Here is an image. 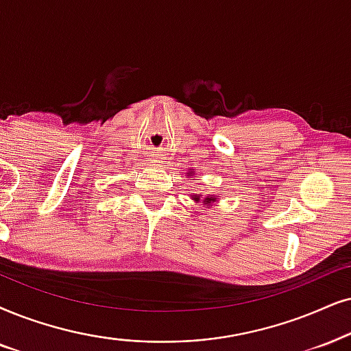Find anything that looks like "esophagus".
Segmentation results:
<instances>
[{
	"label": "esophagus",
	"mask_w": 351,
	"mask_h": 351,
	"mask_svg": "<svg viewBox=\"0 0 351 351\" xmlns=\"http://www.w3.org/2000/svg\"><path fill=\"white\" fill-rule=\"evenodd\" d=\"M154 162H157V163H162L160 158H154Z\"/></svg>",
	"instance_id": "1"
}]
</instances>
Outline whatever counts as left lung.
<instances>
[{
  "mask_svg": "<svg viewBox=\"0 0 351 351\" xmlns=\"http://www.w3.org/2000/svg\"><path fill=\"white\" fill-rule=\"evenodd\" d=\"M194 173L193 171H189V175L188 176H193ZM193 201L196 202V204H201L202 202V206H212V204L214 202H217V196H210V194H208V196H202V194H193Z\"/></svg>",
  "mask_w": 351,
  "mask_h": 351,
  "instance_id": "1",
  "label": "left lung"
}]
</instances>
